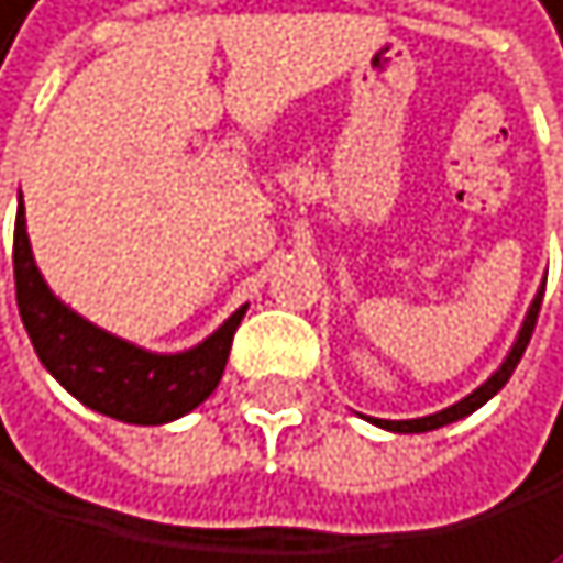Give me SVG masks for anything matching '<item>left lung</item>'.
Wrapping results in <instances>:
<instances>
[{
  "label": "left lung",
  "instance_id": "obj_1",
  "mask_svg": "<svg viewBox=\"0 0 563 563\" xmlns=\"http://www.w3.org/2000/svg\"><path fill=\"white\" fill-rule=\"evenodd\" d=\"M543 287H547V279H543ZM543 287L537 290V297H532V305H529V311H526V319H522L519 332H515V343H511V350L505 353V361L497 364L494 375H490L484 385H476L470 396H462L459 402L445 406V410H438V413H428V417H413V420H378V417H367V420L375 423V428L393 431V434H428V431H438V428H445V423H455V420H462V417H470L473 410H479V406H484L487 399H494L497 393H501L505 382L511 378V371L519 367L522 353H526V346H529L532 329H537V314H540V301H543Z\"/></svg>",
  "mask_w": 563,
  "mask_h": 563
}]
</instances>
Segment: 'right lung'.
Wrapping results in <instances>:
<instances>
[{
	"label": "right lung",
	"instance_id": "add662e5",
	"mask_svg": "<svg viewBox=\"0 0 563 563\" xmlns=\"http://www.w3.org/2000/svg\"><path fill=\"white\" fill-rule=\"evenodd\" d=\"M13 276L23 329L48 375L87 410L143 428L178 420L213 396L234 332L249 311V305H241L202 343L178 353H157L114 336L55 297L48 279L41 276L26 238L23 196L13 234Z\"/></svg>",
	"mask_w": 563,
	"mask_h": 563
}]
</instances>
